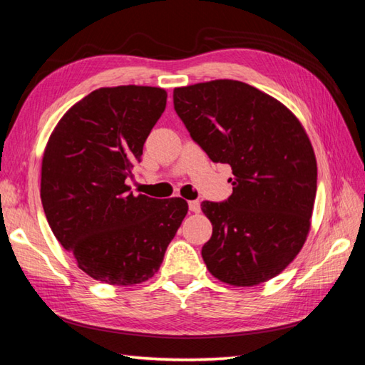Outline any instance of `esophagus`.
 Here are the masks:
<instances>
[{"mask_svg": "<svg viewBox=\"0 0 365 365\" xmlns=\"http://www.w3.org/2000/svg\"><path fill=\"white\" fill-rule=\"evenodd\" d=\"M188 207L191 212H200L201 210V202L200 201H190Z\"/></svg>", "mask_w": 365, "mask_h": 365, "instance_id": "1", "label": "esophagus"}]
</instances>
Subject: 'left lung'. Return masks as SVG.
Segmentation results:
<instances>
[{
  "label": "left lung",
  "mask_w": 365,
  "mask_h": 365,
  "mask_svg": "<svg viewBox=\"0 0 365 365\" xmlns=\"http://www.w3.org/2000/svg\"><path fill=\"white\" fill-rule=\"evenodd\" d=\"M174 108L210 160L233 169L228 200L201 202L212 223L205 267L240 287L279 274L313 214L317 165L307 132L276 98L233 79L177 88Z\"/></svg>",
  "instance_id": "left-lung-1"
}]
</instances>
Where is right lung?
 Masks as SVG:
<instances>
[{
  "label": "right lung",
  "instance_id": "add662e5",
  "mask_svg": "<svg viewBox=\"0 0 365 365\" xmlns=\"http://www.w3.org/2000/svg\"><path fill=\"white\" fill-rule=\"evenodd\" d=\"M165 101L164 89L148 86L97 89L63 115L46 147V218L78 267L97 281H147L188 212L182 197L134 196L125 185Z\"/></svg>",
  "mask_w": 365,
  "mask_h": 365
}]
</instances>
